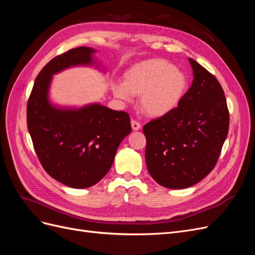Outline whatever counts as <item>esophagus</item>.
I'll list each match as a JSON object with an SVG mask.
<instances>
[{"label":"esophagus","instance_id":"1","mask_svg":"<svg viewBox=\"0 0 255 255\" xmlns=\"http://www.w3.org/2000/svg\"><path fill=\"white\" fill-rule=\"evenodd\" d=\"M130 125H132V128H133L134 130H137V129L140 128V123L138 122L137 120L132 119V121H130Z\"/></svg>","mask_w":255,"mask_h":255}]
</instances>
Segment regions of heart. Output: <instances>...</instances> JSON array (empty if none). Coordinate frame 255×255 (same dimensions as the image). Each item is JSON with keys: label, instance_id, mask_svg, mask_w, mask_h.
I'll return each instance as SVG.
<instances>
[{"label": "heart", "instance_id": "heart-1", "mask_svg": "<svg viewBox=\"0 0 255 255\" xmlns=\"http://www.w3.org/2000/svg\"><path fill=\"white\" fill-rule=\"evenodd\" d=\"M187 88L184 72L164 59H148L127 71L125 82L114 81L115 97L128 102L140 96L141 110L153 117L163 116L180 103Z\"/></svg>", "mask_w": 255, "mask_h": 255}]
</instances>
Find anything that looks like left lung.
<instances>
[{"instance_id": "1", "label": "left lung", "mask_w": 255, "mask_h": 255, "mask_svg": "<svg viewBox=\"0 0 255 255\" xmlns=\"http://www.w3.org/2000/svg\"><path fill=\"white\" fill-rule=\"evenodd\" d=\"M194 81L176 107L143 126L145 164L159 185L182 189L197 184L217 164L230 116L215 76L189 58Z\"/></svg>"}]
</instances>
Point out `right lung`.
<instances>
[{"instance_id":"right-lung-1","label":"right lung","mask_w":255,"mask_h":255,"mask_svg":"<svg viewBox=\"0 0 255 255\" xmlns=\"http://www.w3.org/2000/svg\"><path fill=\"white\" fill-rule=\"evenodd\" d=\"M94 49L80 47L51 59L30 92L27 128L38 159L53 179L72 188H87L110 171L118 146L132 130L128 113L92 104L79 111L57 110L48 101L52 74L90 64Z\"/></svg>"}]
</instances>
